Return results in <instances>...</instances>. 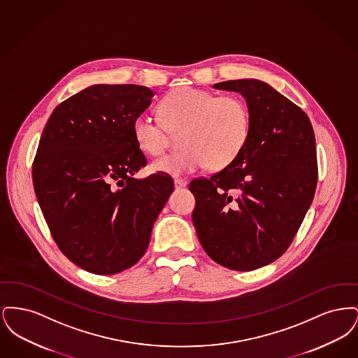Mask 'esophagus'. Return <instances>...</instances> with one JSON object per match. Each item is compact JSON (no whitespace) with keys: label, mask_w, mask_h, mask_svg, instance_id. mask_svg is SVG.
Wrapping results in <instances>:
<instances>
[{"label":"esophagus","mask_w":358,"mask_h":358,"mask_svg":"<svg viewBox=\"0 0 358 358\" xmlns=\"http://www.w3.org/2000/svg\"><path fill=\"white\" fill-rule=\"evenodd\" d=\"M187 185V180H184V178H176L174 180V187L176 189H181V187H185Z\"/></svg>","instance_id":"1"}]
</instances>
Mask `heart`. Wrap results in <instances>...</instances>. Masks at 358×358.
Listing matches in <instances>:
<instances>
[{"label": "heart", "instance_id": "1", "mask_svg": "<svg viewBox=\"0 0 358 358\" xmlns=\"http://www.w3.org/2000/svg\"><path fill=\"white\" fill-rule=\"evenodd\" d=\"M162 120L148 113L136 117V145L149 155H159L180 131V152L166 154L152 164L154 171L185 176L203 171L212 162L229 165L244 149L251 130L245 102L234 95L217 96L209 91L182 87L161 104Z\"/></svg>", "mask_w": 358, "mask_h": 358}]
</instances>
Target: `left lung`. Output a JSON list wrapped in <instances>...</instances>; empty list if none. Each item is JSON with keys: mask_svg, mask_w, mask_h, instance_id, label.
Instances as JSON below:
<instances>
[{"mask_svg": "<svg viewBox=\"0 0 358 358\" xmlns=\"http://www.w3.org/2000/svg\"><path fill=\"white\" fill-rule=\"evenodd\" d=\"M240 92L251 130L227 168L189 184L192 219L205 252L235 271H251L283 255L305 219L317 187L314 130L306 114L257 79L228 80Z\"/></svg>", "mask_w": 358, "mask_h": 358, "instance_id": "obj_1", "label": "left lung"}]
</instances>
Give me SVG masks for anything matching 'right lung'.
<instances>
[{
  "label": "right lung",
  "mask_w": 358,
  "mask_h": 358,
  "mask_svg": "<svg viewBox=\"0 0 358 358\" xmlns=\"http://www.w3.org/2000/svg\"><path fill=\"white\" fill-rule=\"evenodd\" d=\"M153 96L143 85H90L53 110L40 138L37 201L57 247L88 273L133 267L174 190L161 173L134 178L148 161L133 124Z\"/></svg>",
  "instance_id": "1"
}]
</instances>
